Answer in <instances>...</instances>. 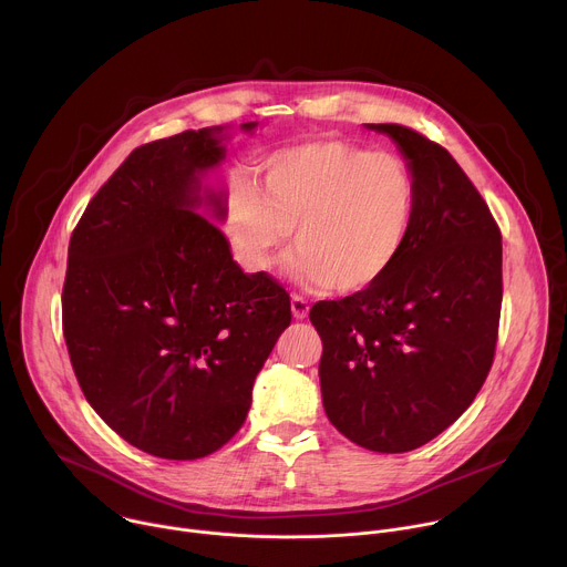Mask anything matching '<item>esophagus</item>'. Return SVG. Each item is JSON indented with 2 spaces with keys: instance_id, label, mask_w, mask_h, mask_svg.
I'll list each match as a JSON object with an SVG mask.
<instances>
[{
  "instance_id": "obj_1",
  "label": "esophagus",
  "mask_w": 567,
  "mask_h": 567,
  "mask_svg": "<svg viewBox=\"0 0 567 567\" xmlns=\"http://www.w3.org/2000/svg\"><path fill=\"white\" fill-rule=\"evenodd\" d=\"M291 313L293 318H305L309 313V302L302 296H291Z\"/></svg>"
}]
</instances>
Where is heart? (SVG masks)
Returning <instances> with one entry per match:
<instances>
[{
  "mask_svg": "<svg viewBox=\"0 0 567 567\" xmlns=\"http://www.w3.org/2000/svg\"><path fill=\"white\" fill-rule=\"evenodd\" d=\"M415 210L417 184L399 154L320 138L271 154L262 188L235 179L221 226L237 260L258 274L287 256L296 228L293 276L313 289L359 293L406 249Z\"/></svg>",
  "mask_w": 567,
  "mask_h": 567,
  "instance_id": "obj_1",
  "label": "heart"
}]
</instances>
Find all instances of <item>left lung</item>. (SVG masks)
Segmentation results:
<instances>
[{
    "mask_svg": "<svg viewBox=\"0 0 567 567\" xmlns=\"http://www.w3.org/2000/svg\"><path fill=\"white\" fill-rule=\"evenodd\" d=\"M417 184L406 249L370 289L320 300V392L330 422L377 453L413 451L449 429L487 379L503 305L501 228L446 147L396 123Z\"/></svg>",
    "mask_w": 567,
    "mask_h": 567,
    "instance_id": "1",
    "label": "left lung"
}]
</instances>
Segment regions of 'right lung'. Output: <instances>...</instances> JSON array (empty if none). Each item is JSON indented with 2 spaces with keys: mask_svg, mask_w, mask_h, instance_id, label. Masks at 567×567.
Wrapping results in <instances>:
<instances>
[{
  "mask_svg": "<svg viewBox=\"0 0 567 567\" xmlns=\"http://www.w3.org/2000/svg\"><path fill=\"white\" fill-rule=\"evenodd\" d=\"M219 132L132 150L69 241L62 332L75 379L112 431L166 460L210 455L239 431L291 322L285 287L241 271L195 213L199 175L224 158ZM206 202L221 217V195Z\"/></svg>",
  "mask_w": 567,
  "mask_h": 567,
  "instance_id": "right-lung-1",
  "label": "right lung"
}]
</instances>
